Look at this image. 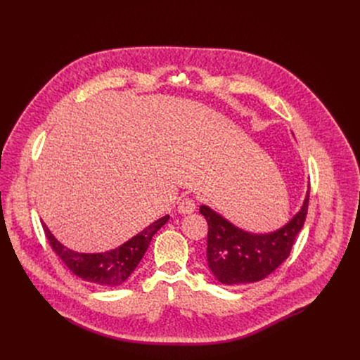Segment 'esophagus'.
I'll list each match as a JSON object with an SVG mask.
<instances>
[{
    "label": "esophagus",
    "instance_id": "esophagus-1",
    "mask_svg": "<svg viewBox=\"0 0 360 360\" xmlns=\"http://www.w3.org/2000/svg\"><path fill=\"white\" fill-rule=\"evenodd\" d=\"M195 210H196V205H195V200L192 198H184L179 202V207H178L179 214H182V215L192 214Z\"/></svg>",
    "mask_w": 360,
    "mask_h": 360
}]
</instances>
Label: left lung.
I'll list each match as a JSON object with an SVG mask.
<instances>
[{"label":"left lung","mask_w":360,"mask_h":360,"mask_svg":"<svg viewBox=\"0 0 360 360\" xmlns=\"http://www.w3.org/2000/svg\"><path fill=\"white\" fill-rule=\"evenodd\" d=\"M309 189L300 211L282 228L269 233L246 232L202 205L199 212L208 222V266L224 285H245L265 279L289 256L303 228Z\"/></svg>","instance_id":"obj_1"}]
</instances>
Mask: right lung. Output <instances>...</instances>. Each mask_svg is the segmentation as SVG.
Segmentation results:
<instances>
[{
    "label": "right lung",
    "instance_id": "1",
    "mask_svg": "<svg viewBox=\"0 0 360 360\" xmlns=\"http://www.w3.org/2000/svg\"><path fill=\"white\" fill-rule=\"evenodd\" d=\"M168 219L169 215H165L121 246L101 253H81L71 250L56 239L44 222L42 228L51 248L74 275L99 286L115 288L121 286L131 276L143 258L152 236L168 222Z\"/></svg>",
    "mask_w": 360,
    "mask_h": 360
}]
</instances>
